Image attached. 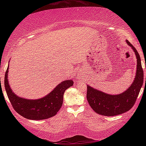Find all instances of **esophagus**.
Returning <instances> with one entry per match:
<instances>
[{"mask_svg": "<svg viewBox=\"0 0 146 146\" xmlns=\"http://www.w3.org/2000/svg\"><path fill=\"white\" fill-rule=\"evenodd\" d=\"M79 78H82V75H79Z\"/></svg>", "mask_w": 146, "mask_h": 146, "instance_id": "34e87169", "label": "esophagus"}]
</instances>
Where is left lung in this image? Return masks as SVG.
<instances>
[{
	"mask_svg": "<svg viewBox=\"0 0 146 146\" xmlns=\"http://www.w3.org/2000/svg\"><path fill=\"white\" fill-rule=\"evenodd\" d=\"M126 43L134 51L137 64L135 77L129 87L122 93L110 95L87 85V100L89 104L94 111L99 115L112 117L128 111L134 106L142 86L144 71L140 55L137 49L127 40Z\"/></svg>",
	"mask_w": 146,
	"mask_h": 146,
	"instance_id": "left-lung-1",
	"label": "left lung"
}]
</instances>
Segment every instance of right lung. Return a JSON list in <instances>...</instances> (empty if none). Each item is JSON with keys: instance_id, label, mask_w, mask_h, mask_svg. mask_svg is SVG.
<instances>
[{"instance_id": "1", "label": "right lung", "mask_w": 146, "mask_h": 146, "mask_svg": "<svg viewBox=\"0 0 146 146\" xmlns=\"http://www.w3.org/2000/svg\"><path fill=\"white\" fill-rule=\"evenodd\" d=\"M8 70L9 65L4 77V86L8 97L14 110L27 119L39 120L55 116L62 105L65 91L73 85V80L69 79L58 84L45 97L35 100L27 99L19 97L13 92L8 82Z\"/></svg>"}]
</instances>
